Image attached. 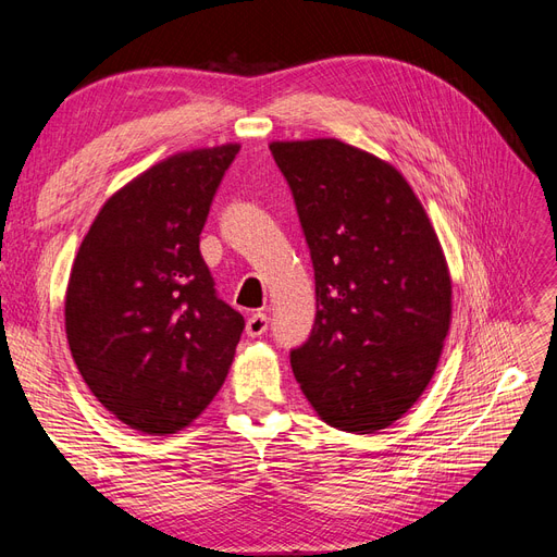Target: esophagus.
Returning a JSON list of instances; mask_svg holds the SVG:
<instances>
[{"label": "esophagus", "instance_id": "1", "mask_svg": "<svg viewBox=\"0 0 557 557\" xmlns=\"http://www.w3.org/2000/svg\"><path fill=\"white\" fill-rule=\"evenodd\" d=\"M267 327H269V318L264 313H252L248 318V323H246V334L248 336H262L267 332Z\"/></svg>", "mask_w": 557, "mask_h": 557}]
</instances>
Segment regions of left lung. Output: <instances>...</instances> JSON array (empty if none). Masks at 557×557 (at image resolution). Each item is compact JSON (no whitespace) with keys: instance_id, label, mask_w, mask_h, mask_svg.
Listing matches in <instances>:
<instances>
[{"instance_id":"left-lung-1","label":"left lung","mask_w":557,"mask_h":557,"mask_svg":"<svg viewBox=\"0 0 557 557\" xmlns=\"http://www.w3.org/2000/svg\"><path fill=\"white\" fill-rule=\"evenodd\" d=\"M315 276V323L290 352L327 425L372 434L407 413L440 364L450 272L420 199L391 162L339 139L272 141Z\"/></svg>"}]
</instances>
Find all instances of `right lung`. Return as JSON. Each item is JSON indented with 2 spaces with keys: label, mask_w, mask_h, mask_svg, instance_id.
Listing matches in <instances>:
<instances>
[{
  "label": "right lung",
  "mask_w": 557,
  "mask_h": 557,
  "mask_svg": "<svg viewBox=\"0 0 557 557\" xmlns=\"http://www.w3.org/2000/svg\"><path fill=\"white\" fill-rule=\"evenodd\" d=\"M239 144L170 156L99 209L74 258L64 330L83 381L144 434L190 425L221 391L244 315L215 297L199 252Z\"/></svg>",
  "instance_id": "1"
}]
</instances>
